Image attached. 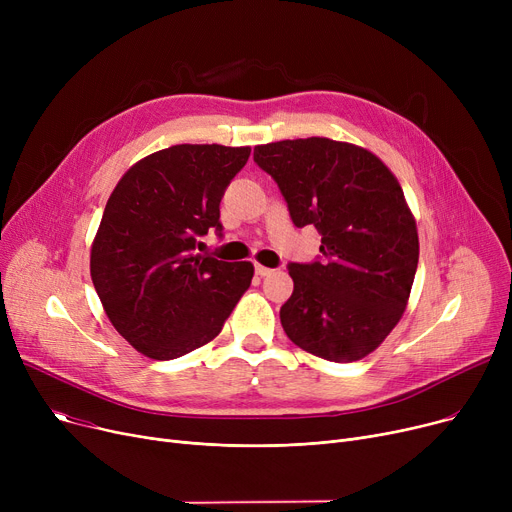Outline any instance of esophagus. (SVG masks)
Returning a JSON list of instances; mask_svg holds the SVG:
<instances>
[{
	"label": "esophagus",
	"mask_w": 512,
	"mask_h": 512,
	"mask_svg": "<svg viewBox=\"0 0 512 512\" xmlns=\"http://www.w3.org/2000/svg\"><path fill=\"white\" fill-rule=\"evenodd\" d=\"M274 270H270V267H265V265H259V263H255V274L257 276H261V278H265V276H270Z\"/></svg>",
	"instance_id": "esophagus-1"
}]
</instances>
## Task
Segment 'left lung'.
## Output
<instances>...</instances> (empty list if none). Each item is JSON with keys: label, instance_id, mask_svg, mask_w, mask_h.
Here are the masks:
<instances>
[{"label": "left lung", "instance_id": "8db88e82", "mask_svg": "<svg viewBox=\"0 0 512 512\" xmlns=\"http://www.w3.org/2000/svg\"><path fill=\"white\" fill-rule=\"evenodd\" d=\"M253 159L276 180L292 224L321 234L315 261L288 263L286 336L328 361L367 357L405 313L419 261L398 180L367 149L321 137L259 145Z\"/></svg>", "mask_w": 512, "mask_h": 512}]
</instances>
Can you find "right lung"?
<instances>
[{
  "label": "right lung",
  "mask_w": 512,
  "mask_h": 512,
  "mask_svg": "<svg viewBox=\"0 0 512 512\" xmlns=\"http://www.w3.org/2000/svg\"><path fill=\"white\" fill-rule=\"evenodd\" d=\"M251 147L174 145L134 164L107 199L91 278L112 326L139 353L170 361L207 344L251 286L253 263L197 255Z\"/></svg>",
  "instance_id": "obj_1"
}]
</instances>
